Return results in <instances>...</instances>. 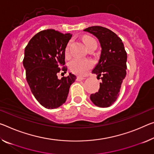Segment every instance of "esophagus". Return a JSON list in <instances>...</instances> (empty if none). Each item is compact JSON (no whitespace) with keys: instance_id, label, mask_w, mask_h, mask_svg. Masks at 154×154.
I'll return each instance as SVG.
<instances>
[{"instance_id":"obj_1","label":"esophagus","mask_w":154,"mask_h":154,"mask_svg":"<svg viewBox=\"0 0 154 154\" xmlns=\"http://www.w3.org/2000/svg\"><path fill=\"white\" fill-rule=\"evenodd\" d=\"M84 79H86V78L83 77H80V76H78L77 77V81H82V80H84Z\"/></svg>"}]
</instances>
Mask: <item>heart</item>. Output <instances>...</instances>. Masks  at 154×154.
Returning <instances> with one entry per match:
<instances>
[{
    "label": "heart",
    "instance_id": "b5f03b06",
    "mask_svg": "<svg viewBox=\"0 0 154 154\" xmlns=\"http://www.w3.org/2000/svg\"><path fill=\"white\" fill-rule=\"evenodd\" d=\"M83 40L86 45V47L88 48L89 46L93 43H97L94 39H93L89 36H85L83 38ZM70 42L67 45L65 49V53L66 55H69L70 53ZM92 66V63L91 61L88 60H82V59H74L72 60L70 63L69 67L70 70L72 72L79 75H84L87 72L90 68H91Z\"/></svg>",
    "mask_w": 154,
    "mask_h": 154
}]
</instances>
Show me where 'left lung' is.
Returning <instances> with one entry per match:
<instances>
[{
    "instance_id": "left-lung-1",
    "label": "left lung",
    "mask_w": 154,
    "mask_h": 154,
    "mask_svg": "<svg viewBox=\"0 0 154 154\" xmlns=\"http://www.w3.org/2000/svg\"><path fill=\"white\" fill-rule=\"evenodd\" d=\"M84 31L98 39L101 48L99 62L92 72L101 77L102 82L99 91L90 98L95 106L107 108L116 101L126 76L127 53L121 39L109 29L92 26Z\"/></svg>"
}]
</instances>
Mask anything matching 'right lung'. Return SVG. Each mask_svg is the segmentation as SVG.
<instances>
[{"label":"right lung","instance_id":"1","mask_svg":"<svg viewBox=\"0 0 154 154\" xmlns=\"http://www.w3.org/2000/svg\"><path fill=\"white\" fill-rule=\"evenodd\" d=\"M72 35L53 29L44 30L31 39L24 49L23 66L33 96L42 106L55 109L66 101L69 88L77 79L69 72L59 79L57 74L65 64V49ZM64 72L67 68L63 67Z\"/></svg>","mask_w":154,"mask_h":154}]
</instances>
